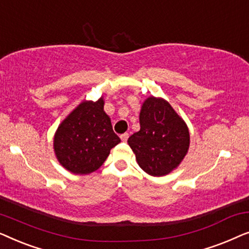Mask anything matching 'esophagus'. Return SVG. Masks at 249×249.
<instances>
[{
    "instance_id": "1",
    "label": "esophagus",
    "mask_w": 249,
    "mask_h": 249,
    "mask_svg": "<svg viewBox=\"0 0 249 249\" xmlns=\"http://www.w3.org/2000/svg\"><path fill=\"white\" fill-rule=\"evenodd\" d=\"M120 138H121V141H122V142H127V141H128V138H129V135L127 134V132H124V134L120 135Z\"/></svg>"
}]
</instances>
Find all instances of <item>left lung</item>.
Wrapping results in <instances>:
<instances>
[{
	"label": "left lung",
	"mask_w": 249,
	"mask_h": 249,
	"mask_svg": "<svg viewBox=\"0 0 249 249\" xmlns=\"http://www.w3.org/2000/svg\"><path fill=\"white\" fill-rule=\"evenodd\" d=\"M139 124V131L128 139L138 165L153 177L171 173L189 149V129L185 120L164 98L149 96L142 102Z\"/></svg>",
	"instance_id": "8db88e82"
}]
</instances>
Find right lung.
Wrapping results in <instances>:
<instances>
[{
  "label": "right lung",
  "instance_id": "obj_1",
  "mask_svg": "<svg viewBox=\"0 0 249 249\" xmlns=\"http://www.w3.org/2000/svg\"><path fill=\"white\" fill-rule=\"evenodd\" d=\"M119 142L101 96L95 102L83 101L63 119L54 134L53 148L64 169L84 176L100 169Z\"/></svg>",
  "mask_w": 249,
  "mask_h": 249
}]
</instances>
